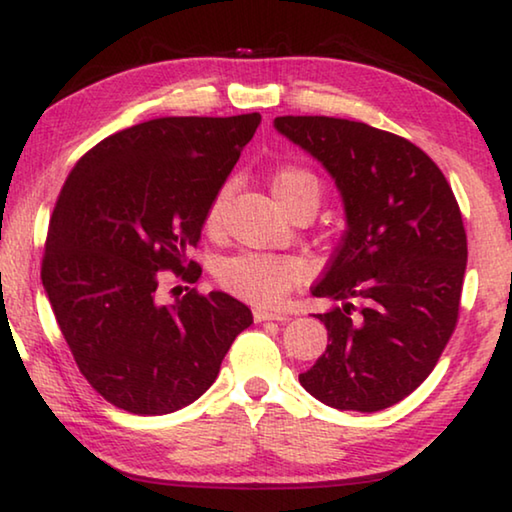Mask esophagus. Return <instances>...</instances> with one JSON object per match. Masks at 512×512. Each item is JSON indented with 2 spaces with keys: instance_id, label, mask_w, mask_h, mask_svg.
<instances>
[{
  "instance_id": "1",
  "label": "esophagus",
  "mask_w": 512,
  "mask_h": 512,
  "mask_svg": "<svg viewBox=\"0 0 512 512\" xmlns=\"http://www.w3.org/2000/svg\"><path fill=\"white\" fill-rule=\"evenodd\" d=\"M253 318H255V323H264V320H277V323H282V320H287V316L273 314V311H266V309H255Z\"/></svg>"
}]
</instances>
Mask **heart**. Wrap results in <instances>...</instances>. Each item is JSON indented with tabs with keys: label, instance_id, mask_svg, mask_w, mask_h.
Here are the masks:
<instances>
[{
	"label": "heart",
	"instance_id": "heart-1",
	"mask_svg": "<svg viewBox=\"0 0 512 512\" xmlns=\"http://www.w3.org/2000/svg\"><path fill=\"white\" fill-rule=\"evenodd\" d=\"M271 189L284 210L300 201L318 203L320 198L318 178L296 164L277 169L271 178ZM228 201L230 185H223L205 210L203 225L210 235H219L223 230ZM302 280H305V264L289 255L239 253L216 268V282L221 289L257 307H277Z\"/></svg>",
	"mask_w": 512,
	"mask_h": 512
}]
</instances>
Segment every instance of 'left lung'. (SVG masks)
<instances>
[{
	"label": "left lung",
	"mask_w": 512,
	"mask_h": 512,
	"mask_svg": "<svg viewBox=\"0 0 512 512\" xmlns=\"http://www.w3.org/2000/svg\"><path fill=\"white\" fill-rule=\"evenodd\" d=\"M275 128L325 164L348 214L341 246L314 284L336 300L323 357L300 384L327 406L372 413L411 395L452 339L467 235L461 207L420 146L363 121L275 117Z\"/></svg>",
	"instance_id": "left-lung-1"
}]
</instances>
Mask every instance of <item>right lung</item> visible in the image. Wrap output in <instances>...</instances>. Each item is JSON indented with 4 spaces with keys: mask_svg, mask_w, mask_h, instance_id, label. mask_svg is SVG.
Masks as SVG:
<instances>
[{
    "mask_svg": "<svg viewBox=\"0 0 512 512\" xmlns=\"http://www.w3.org/2000/svg\"><path fill=\"white\" fill-rule=\"evenodd\" d=\"M262 117H158L101 140L69 171L51 214L42 287L81 375L137 415L173 413L219 375L253 314L189 289L160 305L162 273L194 284L205 210Z\"/></svg>",
    "mask_w": 512,
    "mask_h": 512,
    "instance_id": "1",
    "label": "right lung"
}]
</instances>
